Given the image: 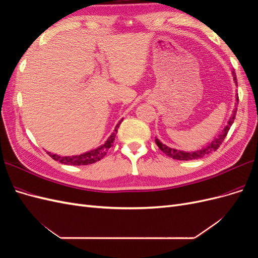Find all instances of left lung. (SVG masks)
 I'll use <instances>...</instances> for the list:
<instances>
[{"label": "left lung", "mask_w": 258, "mask_h": 258, "mask_svg": "<svg viewBox=\"0 0 258 258\" xmlns=\"http://www.w3.org/2000/svg\"><path fill=\"white\" fill-rule=\"evenodd\" d=\"M232 75H233V80H235L236 84L238 83L237 82V79H236V73L232 72ZM239 103V97L237 95V104ZM236 114H237V107L233 110L232 112V115L230 117V119L227 123V126H226L224 128V130L222 131V134L218 136L216 139H214L212 142H211V144H209L207 147L202 148V150H199V151H196V152H183V151H177V150H174V148H171L165 144H162L158 139L155 140L156 144H157V146L159 147V150L161 152L165 153L167 156H169V157L173 158V159H177V160H195V159H199V158H202L205 157V156L211 154L215 152L218 147L221 146V144L223 143L224 139L226 138V136H227L228 131L231 127V124L233 123V121H235V118H236Z\"/></svg>", "instance_id": "1"}]
</instances>
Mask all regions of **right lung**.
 I'll return each mask as SVG.
<instances>
[{
  "mask_svg": "<svg viewBox=\"0 0 258 258\" xmlns=\"http://www.w3.org/2000/svg\"><path fill=\"white\" fill-rule=\"evenodd\" d=\"M122 119L117 123V126L115 127V132L114 134L108 138L107 141L102 145L100 146L98 148H96V150L93 151H90V152H87L85 154H82V155H79V156H59V155H56V154H51L50 152H47V154L50 156V157L56 160V161H59L61 163H64V165H70V166H86V165H91V163H95L99 160L102 159L104 156L106 155V152L110 150L114 140H115V134H117V129L119 128L120 123H121Z\"/></svg>",
  "mask_w": 258,
  "mask_h": 258,
  "instance_id": "add662e5",
  "label": "right lung"
}]
</instances>
